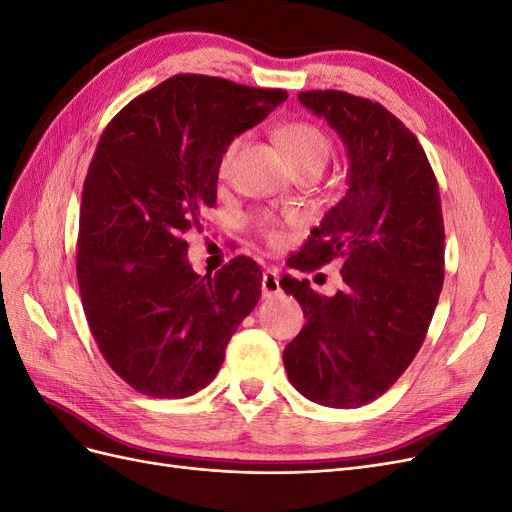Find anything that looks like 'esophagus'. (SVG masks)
<instances>
[{
  "instance_id": "esophagus-1",
  "label": "esophagus",
  "mask_w": 512,
  "mask_h": 512,
  "mask_svg": "<svg viewBox=\"0 0 512 512\" xmlns=\"http://www.w3.org/2000/svg\"><path fill=\"white\" fill-rule=\"evenodd\" d=\"M280 292V275H277L275 269H267L262 273V297H275Z\"/></svg>"
}]
</instances>
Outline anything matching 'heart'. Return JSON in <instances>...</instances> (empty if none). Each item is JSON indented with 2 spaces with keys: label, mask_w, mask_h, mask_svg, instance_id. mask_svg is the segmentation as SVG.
<instances>
[{
  "label": "heart",
  "mask_w": 512,
  "mask_h": 512,
  "mask_svg": "<svg viewBox=\"0 0 512 512\" xmlns=\"http://www.w3.org/2000/svg\"><path fill=\"white\" fill-rule=\"evenodd\" d=\"M277 138H280V143L286 151L288 160L292 162V166L297 168V173L301 170H320L327 166L329 156H331V141L327 138L320 128H316L314 123H307V121H292L282 126L277 130ZM243 145V136H235L232 141L224 147L222 156H220V164H218V173L220 177H228L232 166H235V160L239 156V149ZM260 230L265 239L271 245H280L282 243V232L280 228L275 226L273 218L265 215V218H260Z\"/></svg>",
  "instance_id": "heart-1"
}]
</instances>
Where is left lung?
I'll return each mask as SVG.
<instances>
[{
    "mask_svg": "<svg viewBox=\"0 0 512 512\" xmlns=\"http://www.w3.org/2000/svg\"><path fill=\"white\" fill-rule=\"evenodd\" d=\"M348 149V190L312 230L290 267L344 258L335 297L284 275L305 327L284 350L290 384L331 408L384 395L423 346L444 284L438 181L418 138L378 102L337 89L301 91Z\"/></svg>",
    "mask_w": 512,
    "mask_h": 512,
    "instance_id": "left-lung-1",
    "label": "left lung"
}]
</instances>
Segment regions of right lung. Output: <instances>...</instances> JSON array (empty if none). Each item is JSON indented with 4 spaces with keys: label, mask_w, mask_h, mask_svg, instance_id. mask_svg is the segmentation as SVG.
I'll return each instance as SVG.
<instances>
[{
    "label": "right lung",
    "mask_w": 512,
    "mask_h": 512,
    "mask_svg": "<svg viewBox=\"0 0 512 512\" xmlns=\"http://www.w3.org/2000/svg\"><path fill=\"white\" fill-rule=\"evenodd\" d=\"M286 98L175 74L104 128L83 183L76 277L91 335L134 391L179 399L205 389L256 307L262 273L252 258L203 277L183 235L215 205L224 147Z\"/></svg>",
    "instance_id": "right-lung-1"
}]
</instances>
